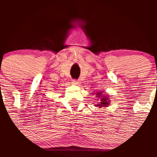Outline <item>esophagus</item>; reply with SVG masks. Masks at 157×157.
Segmentation results:
<instances>
[{
	"label": "esophagus",
	"mask_w": 157,
	"mask_h": 157,
	"mask_svg": "<svg viewBox=\"0 0 157 157\" xmlns=\"http://www.w3.org/2000/svg\"><path fill=\"white\" fill-rule=\"evenodd\" d=\"M78 83H79V82H78V80H72V84L77 85Z\"/></svg>",
	"instance_id": "1"
}]
</instances>
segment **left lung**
<instances>
[{"mask_svg": "<svg viewBox=\"0 0 157 157\" xmlns=\"http://www.w3.org/2000/svg\"><path fill=\"white\" fill-rule=\"evenodd\" d=\"M102 92H99L98 93H96V95H97L98 96H99L100 95H102ZM99 98H101V97H99ZM101 102H99V104H98L97 106H99V107H105L107 106V105H109V99H106V96H104L103 97L101 98Z\"/></svg>", "mask_w": 157, "mask_h": 157, "instance_id": "obj_1", "label": "left lung"}]
</instances>
